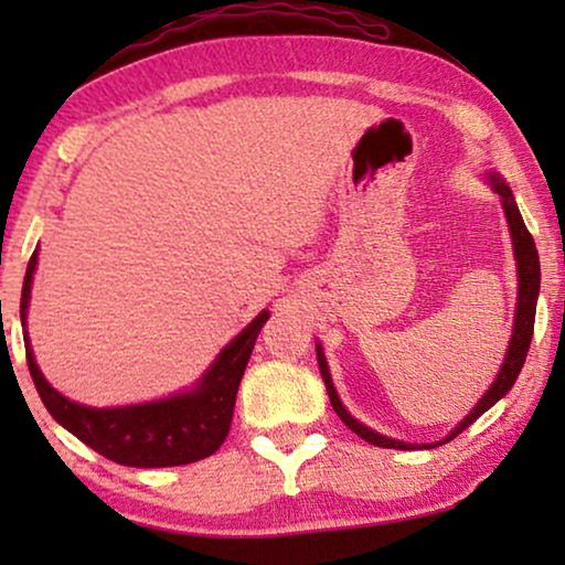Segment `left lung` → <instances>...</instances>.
I'll use <instances>...</instances> for the list:
<instances>
[{"label": "left lung", "mask_w": 565, "mask_h": 565, "mask_svg": "<svg viewBox=\"0 0 565 565\" xmlns=\"http://www.w3.org/2000/svg\"><path fill=\"white\" fill-rule=\"evenodd\" d=\"M491 184H493V190H497L499 195H501V203H504L509 231H512V242H514L516 275H520V298H516L514 334H512V342H509V350H507V358H504V367H501V373H499L497 381H493L491 388L483 393V398L478 401L473 412H470L466 419H462L458 427H455L450 435H447V439H443V443H437V445L450 443V439L458 437L462 429H468L470 424L478 419V416H481L483 412H489V408L497 404L501 396H507L509 388H512L514 381H516V375L522 373L524 358H527V350H530V342H532V329H535V306H537V292H540V259H537V249H535V238H532L527 226H524V221H522V215H520V207H516L512 190L507 188L504 180H499V177L491 174ZM316 354H319L321 377H323V383H327L329 401H331V406H334V412H337L339 419H342L347 427L354 431V435L362 437L370 445L391 447V450H412L414 445H404V443H398V439L377 435V431L367 429L365 424H360L358 419H352V416L347 414V408L342 406V401H339L334 385H331V375H329L327 360H323L321 347H319V350H316Z\"/></svg>", "instance_id": "1"}]
</instances>
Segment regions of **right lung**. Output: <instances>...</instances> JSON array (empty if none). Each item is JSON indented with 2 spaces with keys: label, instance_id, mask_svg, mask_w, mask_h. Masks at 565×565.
<instances>
[{
  "label": "right lung",
  "instance_id": "1",
  "mask_svg": "<svg viewBox=\"0 0 565 565\" xmlns=\"http://www.w3.org/2000/svg\"><path fill=\"white\" fill-rule=\"evenodd\" d=\"M35 265L38 254L33 252V257L28 262L25 282H22V327H25ZM267 319L269 313L262 311L218 354V360L213 362V367L207 370L195 391L180 393L174 398L153 401V404L122 408H89L61 396L56 388H51L41 370H38L33 350H30L28 342V331H22V337H25V358L35 388L41 393L45 408H49L61 427H66L74 437H79L84 445L103 455V458L120 462V466L169 468L203 460L223 445L231 429V419H234L238 383H242L254 342H257Z\"/></svg>",
  "mask_w": 565,
  "mask_h": 565
}]
</instances>
